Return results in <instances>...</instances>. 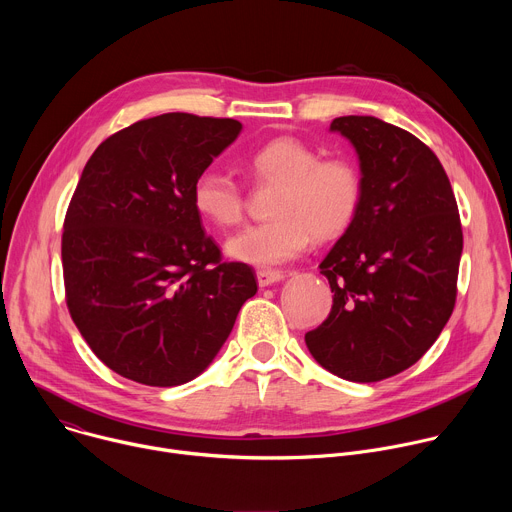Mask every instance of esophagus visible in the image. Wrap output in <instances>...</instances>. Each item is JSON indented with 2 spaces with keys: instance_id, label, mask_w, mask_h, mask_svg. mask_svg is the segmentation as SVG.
I'll use <instances>...</instances> for the list:
<instances>
[{
  "instance_id": "34e87169",
  "label": "esophagus",
  "mask_w": 512,
  "mask_h": 512,
  "mask_svg": "<svg viewBox=\"0 0 512 512\" xmlns=\"http://www.w3.org/2000/svg\"><path fill=\"white\" fill-rule=\"evenodd\" d=\"M281 279H283V273L277 271V269H257V283H259V287L273 285V283H277Z\"/></svg>"
}]
</instances>
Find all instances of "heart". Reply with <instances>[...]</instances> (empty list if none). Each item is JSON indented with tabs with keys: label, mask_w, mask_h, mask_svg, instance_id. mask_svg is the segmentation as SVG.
<instances>
[{
	"label": "heart",
	"mask_w": 512,
	"mask_h": 512,
	"mask_svg": "<svg viewBox=\"0 0 512 512\" xmlns=\"http://www.w3.org/2000/svg\"><path fill=\"white\" fill-rule=\"evenodd\" d=\"M245 174L257 186H275L269 221L229 239L227 253L251 265H277L298 257L312 241H330L354 221L362 198V178L346 156L320 158L296 137H275L249 154ZM194 210L218 229L243 221L245 194L225 172L204 170L190 190Z\"/></svg>",
	"instance_id": "obj_1"
}]
</instances>
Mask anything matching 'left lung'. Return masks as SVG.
<instances>
[{
	"instance_id": "obj_1",
	"label": "left lung",
	"mask_w": 512,
	"mask_h": 512,
	"mask_svg": "<svg viewBox=\"0 0 512 512\" xmlns=\"http://www.w3.org/2000/svg\"><path fill=\"white\" fill-rule=\"evenodd\" d=\"M356 150L362 198L320 263L334 291L306 346L332 375L377 383L415 364L456 304L462 225L437 156L409 131L371 115L330 123Z\"/></svg>"
}]
</instances>
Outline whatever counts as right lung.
<instances>
[{"label": "right lung", "instance_id": "obj_1", "mask_svg": "<svg viewBox=\"0 0 512 512\" xmlns=\"http://www.w3.org/2000/svg\"><path fill=\"white\" fill-rule=\"evenodd\" d=\"M241 129L190 113L137 121L99 145L72 194L66 306L97 358L129 381L196 379L257 294L255 271L221 259L190 198L194 178Z\"/></svg>", "mask_w": 512, "mask_h": 512}]
</instances>
